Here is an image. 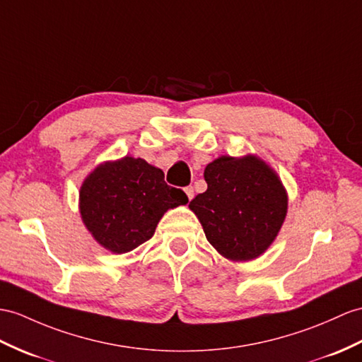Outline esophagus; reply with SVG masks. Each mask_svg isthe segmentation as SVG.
I'll list each match as a JSON object with an SVG mask.
<instances>
[{
    "mask_svg": "<svg viewBox=\"0 0 362 362\" xmlns=\"http://www.w3.org/2000/svg\"><path fill=\"white\" fill-rule=\"evenodd\" d=\"M184 192H186V195H187V198H189V199H192V198H193V187H192V186H189V187L184 189Z\"/></svg>",
    "mask_w": 362,
    "mask_h": 362,
    "instance_id": "34e87169",
    "label": "esophagus"
}]
</instances>
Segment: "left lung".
Wrapping results in <instances>:
<instances>
[{
	"instance_id": "left-lung-1",
	"label": "left lung",
	"mask_w": 362,
	"mask_h": 362,
	"mask_svg": "<svg viewBox=\"0 0 362 362\" xmlns=\"http://www.w3.org/2000/svg\"><path fill=\"white\" fill-rule=\"evenodd\" d=\"M207 190L190 201L207 241L230 261L266 252L284 224L288 197L283 181L257 155L219 156L206 165Z\"/></svg>"
}]
</instances>
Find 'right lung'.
Wrapping results in <instances>:
<instances>
[{
	"label": "right lung",
	"mask_w": 362,
	"mask_h": 362,
	"mask_svg": "<svg viewBox=\"0 0 362 362\" xmlns=\"http://www.w3.org/2000/svg\"><path fill=\"white\" fill-rule=\"evenodd\" d=\"M187 202L181 189L167 186L161 169L134 156L98 164L79 189L83 224L117 255L151 240L165 211Z\"/></svg>",
	"instance_id": "1"
}]
</instances>
